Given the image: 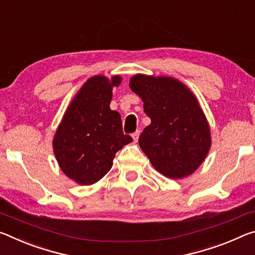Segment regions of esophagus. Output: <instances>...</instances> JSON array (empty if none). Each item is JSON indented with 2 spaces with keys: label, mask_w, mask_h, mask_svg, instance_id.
<instances>
[{
  "label": "esophagus",
  "mask_w": 255,
  "mask_h": 255,
  "mask_svg": "<svg viewBox=\"0 0 255 255\" xmlns=\"http://www.w3.org/2000/svg\"><path fill=\"white\" fill-rule=\"evenodd\" d=\"M139 135H140L139 130H136L134 133H132V137H133V140H134V142H136L137 139H139Z\"/></svg>",
  "instance_id": "obj_1"
}]
</instances>
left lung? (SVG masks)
Instances as JSON below:
<instances>
[{"label":"left lung","instance_id":"8db88e82","mask_svg":"<svg viewBox=\"0 0 255 255\" xmlns=\"http://www.w3.org/2000/svg\"><path fill=\"white\" fill-rule=\"evenodd\" d=\"M130 88L151 120L139 137L140 148L165 176H189L211 145L209 124L193 93L176 79L144 74L132 77Z\"/></svg>","mask_w":255,"mask_h":255}]
</instances>
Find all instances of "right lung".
Wrapping results in <instances>:
<instances>
[{
  "mask_svg": "<svg viewBox=\"0 0 255 255\" xmlns=\"http://www.w3.org/2000/svg\"><path fill=\"white\" fill-rule=\"evenodd\" d=\"M122 79L90 78L66 110L53 140L56 160L66 176L91 185L110 172L115 153L132 137L124 134L119 112L112 111L113 87Z\"/></svg>",
  "mask_w": 255,
  "mask_h": 255,
  "instance_id": "1",
  "label": "right lung"
}]
</instances>
